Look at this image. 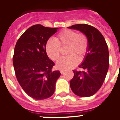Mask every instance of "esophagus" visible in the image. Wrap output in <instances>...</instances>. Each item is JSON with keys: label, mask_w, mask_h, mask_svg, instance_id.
Here are the masks:
<instances>
[{"label": "esophagus", "mask_w": 120, "mask_h": 120, "mask_svg": "<svg viewBox=\"0 0 120 120\" xmlns=\"http://www.w3.org/2000/svg\"><path fill=\"white\" fill-rule=\"evenodd\" d=\"M60 73H63L64 72V70H63V69H60Z\"/></svg>", "instance_id": "34e87169"}]
</instances>
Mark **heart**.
Masks as SVG:
<instances>
[{"instance_id": "1", "label": "heart", "mask_w": 120, "mask_h": 120, "mask_svg": "<svg viewBox=\"0 0 120 120\" xmlns=\"http://www.w3.org/2000/svg\"><path fill=\"white\" fill-rule=\"evenodd\" d=\"M68 47L66 54L68 56L62 57L56 62L60 69H68L76 65L78 57L82 60L87 51L89 41L83 33H78L71 30H66L56 35L55 40L49 39L45 45V51L48 57L56 60L60 56V48Z\"/></svg>"}]
</instances>
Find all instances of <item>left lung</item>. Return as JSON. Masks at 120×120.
Segmentation results:
<instances>
[{
	"label": "left lung",
	"instance_id": "1",
	"mask_svg": "<svg viewBox=\"0 0 120 120\" xmlns=\"http://www.w3.org/2000/svg\"><path fill=\"white\" fill-rule=\"evenodd\" d=\"M68 28L82 32L89 41L88 53L79 66L83 71L73 70L74 76L70 81V86L72 92L78 96H91L101 87L109 69L107 44L101 33L93 26L78 24Z\"/></svg>",
	"mask_w": 120,
	"mask_h": 120
}]
</instances>
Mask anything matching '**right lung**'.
<instances>
[{
	"instance_id": "add662e5",
	"label": "right lung",
	"mask_w": 120,
	"mask_h": 120,
	"mask_svg": "<svg viewBox=\"0 0 120 120\" xmlns=\"http://www.w3.org/2000/svg\"><path fill=\"white\" fill-rule=\"evenodd\" d=\"M57 28L35 24L28 28L17 40L13 56L16 78L23 90L35 100L50 98L55 92L60 76L59 71L45 51L48 39Z\"/></svg>"
}]
</instances>
